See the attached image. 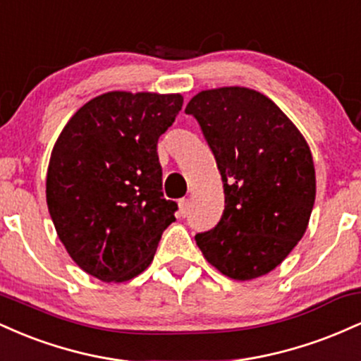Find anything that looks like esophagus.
Instances as JSON below:
<instances>
[{
    "instance_id": "esophagus-1",
    "label": "esophagus",
    "mask_w": 361,
    "mask_h": 361,
    "mask_svg": "<svg viewBox=\"0 0 361 361\" xmlns=\"http://www.w3.org/2000/svg\"><path fill=\"white\" fill-rule=\"evenodd\" d=\"M188 212H190L188 198H181V200H180V214L183 215V217H186V215H188Z\"/></svg>"
}]
</instances>
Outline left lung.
I'll return each instance as SVG.
<instances>
[{
    "mask_svg": "<svg viewBox=\"0 0 361 361\" xmlns=\"http://www.w3.org/2000/svg\"><path fill=\"white\" fill-rule=\"evenodd\" d=\"M185 111L202 128L226 195L221 221L195 241L229 279L267 275L307 229L316 200L307 142L287 115L255 90L202 91Z\"/></svg>",
    "mask_w": 361,
    "mask_h": 361,
    "instance_id": "obj_1",
    "label": "left lung"
}]
</instances>
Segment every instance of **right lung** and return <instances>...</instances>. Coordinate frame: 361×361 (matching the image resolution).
Instances as JSON below:
<instances>
[{
  "instance_id": "1",
  "label": "right lung",
  "mask_w": 361,
  "mask_h": 361,
  "mask_svg": "<svg viewBox=\"0 0 361 361\" xmlns=\"http://www.w3.org/2000/svg\"><path fill=\"white\" fill-rule=\"evenodd\" d=\"M181 105V94L111 91L62 128L47 169V207L69 256L91 276H137L175 221L178 204L163 195L156 147Z\"/></svg>"
}]
</instances>
